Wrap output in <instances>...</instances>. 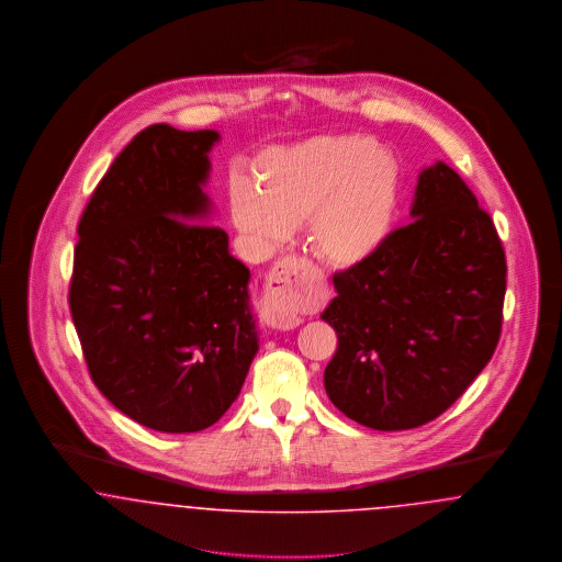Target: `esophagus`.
Masks as SVG:
<instances>
[{
    "instance_id": "1",
    "label": "esophagus",
    "mask_w": 562,
    "mask_h": 562,
    "mask_svg": "<svg viewBox=\"0 0 562 562\" xmlns=\"http://www.w3.org/2000/svg\"><path fill=\"white\" fill-rule=\"evenodd\" d=\"M307 263L299 257H282L266 276L261 310L271 328L293 330L301 318L294 314V305L301 299V289L307 276Z\"/></svg>"
}]
</instances>
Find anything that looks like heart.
Instances as JSON below:
<instances>
[{
  "label": "heart",
  "mask_w": 562,
  "mask_h": 562,
  "mask_svg": "<svg viewBox=\"0 0 562 562\" xmlns=\"http://www.w3.org/2000/svg\"><path fill=\"white\" fill-rule=\"evenodd\" d=\"M257 188L236 179L229 204L236 227L261 250L307 221L324 261L356 266L385 240L396 209V164L360 136H321L271 147L255 160Z\"/></svg>",
  "instance_id": "b5f03b06"
}]
</instances>
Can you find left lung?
I'll list each match as a JSON object with an SVG mask.
<instances>
[{"mask_svg": "<svg viewBox=\"0 0 562 562\" xmlns=\"http://www.w3.org/2000/svg\"><path fill=\"white\" fill-rule=\"evenodd\" d=\"M408 225L333 276L322 312L337 333L324 371L330 402L381 431L442 415L502 335L506 252L472 189L445 161L424 168Z\"/></svg>", "mask_w": 562, "mask_h": 562, "instance_id": "obj_1", "label": "left lung"}]
</instances>
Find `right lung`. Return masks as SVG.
Segmentation results:
<instances>
[{"label":"right lung","instance_id":"obj_1","mask_svg":"<svg viewBox=\"0 0 562 562\" xmlns=\"http://www.w3.org/2000/svg\"><path fill=\"white\" fill-rule=\"evenodd\" d=\"M218 138L140 131L78 225L69 307L90 376L117 411L166 434L216 424L259 349L250 271L221 227L198 225Z\"/></svg>","mask_w":562,"mask_h":562}]
</instances>
